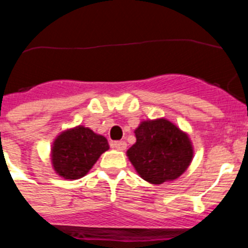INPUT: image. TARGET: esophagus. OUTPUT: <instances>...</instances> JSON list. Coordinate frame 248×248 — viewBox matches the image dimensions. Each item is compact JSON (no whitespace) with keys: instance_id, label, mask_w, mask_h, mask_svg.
Here are the masks:
<instances>
[{"instance_id":"1","label":"esophagus","mask_w":248,"mask_h":248,"mask_svg":"<svg viewBox=\"0 0 248 248\" xmlns=\"http://www.w3.org/2000/svg\"><path fill=\"white\" fill-rule=\"evenodd\" d=\"M111 146H113L114 149H117V150H125L126 149V143L125 141H123V140H120V141H114L113 144H111Z\"/></svg>"}]
</instances>
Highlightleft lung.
Here are the masks:
<instances>
[{"label":"left lung","mask_w":248,"mask_h":248,"mask_svg":"<svg viewBox=\"0 0 248 248\" xmlns=\"http://www.w3.org/2000/svg\"><path fill=\"white\" fill-rule=\"evenodd\" d=\"M137 141L126 155L141 179L154 185L176 180L194 157L189 135L165 118L144 120L134 130Z\"/></svg>","instance_id":"1"}]
</instances>
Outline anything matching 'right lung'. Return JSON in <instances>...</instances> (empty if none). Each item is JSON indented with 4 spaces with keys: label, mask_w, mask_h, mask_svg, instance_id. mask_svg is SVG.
I'll list each match as a JSON object with an SVG mask.
<instances>
[{
    "label": "right lung",
    "mask_w": 248,
    "mask_h": 248,
    "mask_svg": "<svg viewBox=\"0 0 248 248\" xmlns=\"http://www.w3.org/2000/svg\"><path fill=\"white\" fill-rule=\"evenodd\" d=\"M109 149L108 140L83 125L62 131L50 149V161L57 175L77 180L93 168L100 155Z\"/></svg>",
    "instance_id": "add662e5"
}]
</instances>
